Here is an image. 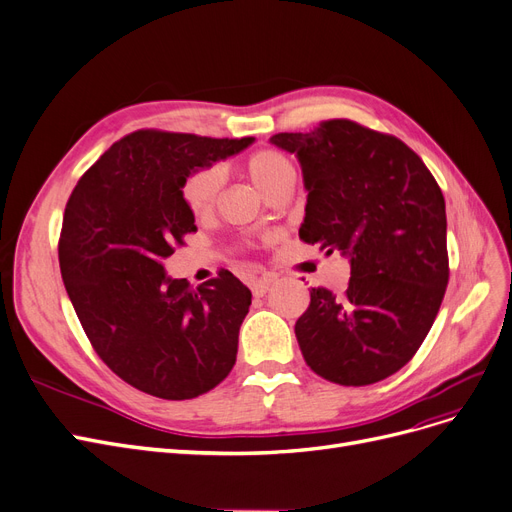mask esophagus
I'll return each mask as SVG.
<instances>
[{
	"label": "esophagus",
	"instance_id": "1",
	"mask_svg": "<svg viewBox=\"0 0 512 512\" xmlns=\"http://www.w3.org/2000/svg\"><path fill=\"white\" fill-rule=\"evenodd\" d=\"M274 278L272 276H261V278H253L251 280V291L255 297H263L265 293H268V288L272 286Z\"/></svg>",
	"mask_w": 512,
	"mask_h": 512
}]
</instances>
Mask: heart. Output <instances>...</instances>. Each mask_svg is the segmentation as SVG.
I'll list each match as a JSON object with an SVG mask.
<instances>
[{
  "instance_id": "b5f03b06",
  "label": "heart",
  "mask_w": 512,
  "mask_h": 512,
  "mask_svg": "<svg viewBox=\"0 0 512 512\" xmlns=\"http://www.w3.org/2000/svg\"><path fill=\"white\" fill-rule=\"evenodd\" d=\"M251 182L270 196L284 184H295V167L278 150H259L247 161ZM224 186V167L207 165L192 171L182 184V198L196 217H205L217 205V198Z\"/></svg>"
}]
</instances>
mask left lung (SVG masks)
I'll return each instance as SVG.
<instances>
[{"label": "left lung", "instance_id": "1", "mask_svg": "<svg viewBox=\"0 0 512 512\" xmlns=\"http://www.w3.org/2000/svg\"><path fill=\"white\" fill-rule=\"evenodd\" d=\"M270 142L301 165V240L339 251L351 268L345 295L311 288L295 324L303 358L330 383H379L412 360L446 293L443 194L402 140L347 119Z\"/></svg>", "mask_w": 512, "mask_h": 512}]
</instances>
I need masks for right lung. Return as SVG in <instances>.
<instances>
[{
  "instance_id": "right-lung-1",
  "label": "right lung",
  "mask_w": 512,
  "mask_h": 512,
  "mask_svg": "<svg viewBox=\"0 0 512 512\" xmlns=\"http://www.w3.org/2000/svg\"><path fill=\"white\" fill-rule=\"evenodd\" d=\"M253 142L133 131L83 173L66 203L58 244L66 293L102 362L148 395L198 397L236 362L249 288L228 270L192 288L167 276L163 261L196 232L186 177Z\"/></svg>"
}]
</instances>
